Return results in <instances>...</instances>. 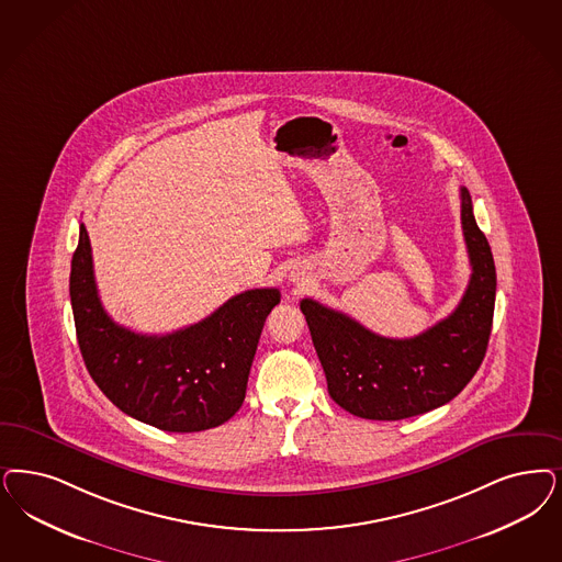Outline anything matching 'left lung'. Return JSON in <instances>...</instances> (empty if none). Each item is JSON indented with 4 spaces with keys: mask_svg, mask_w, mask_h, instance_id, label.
<instances>
[{
    "mask_svg": "<svg viewBox=\"0 0 562 562\" xmlns=\"http://www.w3.org/2000/svg\"><path fill=\"white\" fill-rule=\"evenodd\" d=\"M461 224L469 286L457 310L413 338H386L313 299L301 301L336 405L363 419L398 422L442 407L471 382L492 331L496 268L464 187Z\"/></svg>",
    "mask_w": 562,
    "mask_h": 562,
    "instance_id": "1",
    "label": "left lung"
}]
</instances>
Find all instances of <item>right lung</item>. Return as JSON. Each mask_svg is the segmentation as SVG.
<instances>
[{
  "label": "right lung",
  "instance_id": "obj_1",
  "mask_svg": "<svg viewBox=\"0 0 562 562\" xmlns=\"http://www.w3.org/2000/svg\"><path fill=\"white\" fill-rule=\"evenodd\" d=\"M70 301L78 347L99 390L143 424L189 434L222 426L243 405L257 342L280 291L240 292L172 334H136L103 310L89 234L80 224Z\"/></svg>",
  "mask_w": 562,
  "mask_h": 562
}]
</instances>
